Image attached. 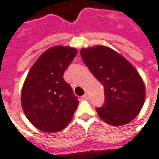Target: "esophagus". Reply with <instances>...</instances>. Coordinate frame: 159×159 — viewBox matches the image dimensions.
<instances>
[{
  "mask_svg": "<svg viewBox=\"0 0 159 159\" xmlns=\"http://www.w3.org/2000/svg\"><path fill=\"white\" fill-rule=\"evenodd\" d=\"M82 98H84V99H86V100H87V99H89V93H85L84 96L82 97Z\"/></svg>",
  "mask_w": 159,
  "mask_h": 159,
  "instance_id": "obj_1",
  "label": "esophagus"
}]
</instances>
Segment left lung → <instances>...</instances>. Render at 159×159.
<instances>
[{
  "label": "left lung",
  "mask_w": 159,
  "mask_h": 159,
  "mask_svg": "<svg viewBox=\"0 0 159 159\" xmlns=\"http://www.w3.org/2000/svg\"><path fill=\"white\" fill-rule=\"evenodd\" d=\"M80 54L104 89V103L96 109L98 116L115 126L133 120L145 98L144 84L137 70L123 56L105 46L82 48Z\"/></svg>",
  "instance_id": "1"
}]
</instances>
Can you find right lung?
I'll list each match as a JSON object with an SVG mask.
<instances>
[{
    "label": "right lung",
    "mask_w": 159,
    "mask_h": 159,
    "mask_svg": "<svg viewBox=\"0 0 159 159\" xmlns=\"http://www.w3.org/2000/svg\"><path fill=\"white\" fill-rule=\"evenodd\" d=\"M77 50L70 47L48 48L30 69L21 89V106L27 118L45 132L64 129L79 101L63 74Z\"/></svg>",
    "instance_id": "obj_1"
}]
</instances>
